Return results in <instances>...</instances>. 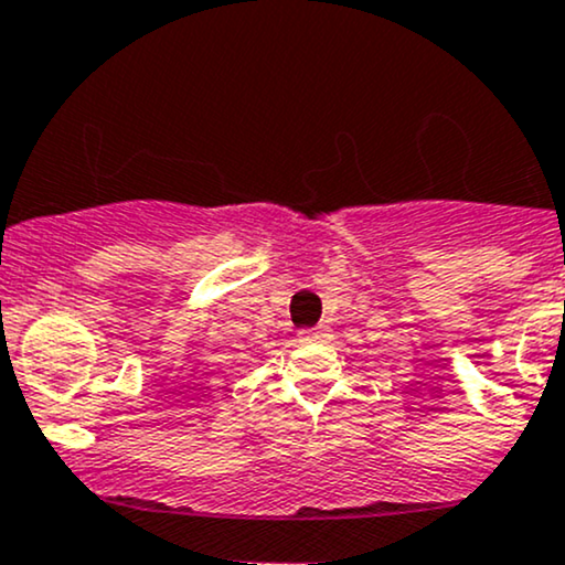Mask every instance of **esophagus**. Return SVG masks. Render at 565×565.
<instances>
[{
	"label": "esophagus",
	"mask_w": 565,
	"mask_h": 565,
	"mask_svg": "<svg viewBox=\"0 0 565 565\" xmlns=\"http://www.w3.org/2000/svg\"><path fill=\"white\" fill-rule=\"evenodd\" d=\"M324 335H328V328H309V330H301V333H298V341L315 343V341H322Z\"/></svg>",
	"instance_id": "obj_1"
}]
</instances>
